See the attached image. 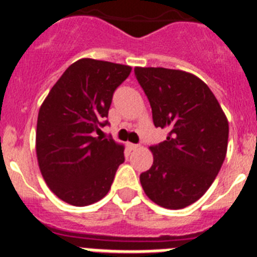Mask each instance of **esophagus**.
<instances>
[{"mask_svg": "<svg viewBox=\"0 0 257 257\" xmlns=\"http://www.w3.org/2000/svg\"><path fill=\"white\" fill-rule=\"evenodd\" d=\"M127 147H128V149H130V151H136V149L139 148V145L131 144V143H128V144H127Z\"/></svg>", "mask_w": 257, "mask_h": 257, "instance_id": "34e87169", "label": "esophagus"}]
</instances>
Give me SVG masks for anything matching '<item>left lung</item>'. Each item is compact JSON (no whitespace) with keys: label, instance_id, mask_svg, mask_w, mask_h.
<instances>
[{"label":"left lung","instance_id":"8db88e82","mask_svg":"<svg viewBox=\"0 0 257 257\" xmlns=\"http://www.w3.org/2000/svg\"><path fill=\"white\" fill-rule=\"evenodd\" d=\"M134 70L151 103L154 126L170 130L165 142L149 148L153 165L140 175V183L154 203L180 210L198 201L219 174L228 149V118L194 74L153 67Z\"/></svg>","mask_w":257,"mask_h":257}]
</instances>
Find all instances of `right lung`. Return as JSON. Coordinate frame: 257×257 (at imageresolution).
Instances as JSON below:
<instances>
[{
	"label": "right lung",
	"instance_id": "1",
	"mask_svg": "<svg viewBox=\"0 0 257 257\" xmlns=\"http://www.w3.org/2000/svg\"><path fill=\"white\" fill-rule=\"evenodd\" d=\"M131 69L79 59L61 74L41 105L36 131L40 171L50 190L69 205L82 207L104 198L123 163V145L94 133L108 123L113 92Z\"/></svg>",
	"mask_w": 257,
	"mask_h": 257
}]
</instances>
